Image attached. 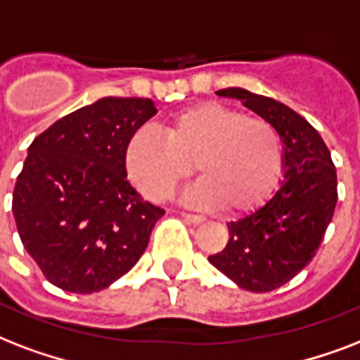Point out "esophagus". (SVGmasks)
<instances>
[{
  "label": "esophagus",
  "mask_w": 360,
  "mask_h": 360,
  "mask_svg": "<svg viewBox=\"0 0 360 360\" xmlns=\"http://www.w3.org/2000/svg\"><path fill=\"white\" fill-rule=\"evenodd\" d=\"M186 221H189V224H202L205 221V218L202 216H197V214H188V212H182L180 214Z\"/></svg>",
  "instance_id": "34e87169"
}]
</instances>
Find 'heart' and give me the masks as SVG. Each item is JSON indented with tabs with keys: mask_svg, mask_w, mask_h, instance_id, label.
<instances>
[{
	"mask_svg": "<svg viewBox=\"0 0 360 360\" xmlns=\"http://www.w3.org/2000/svg\"><path fill=\"white\" fill-rule=\"evenodd\" d=\"M163 133L141 127L124 146L125 174L150 200H165L191 172V161L200 178L184 199L219 205L227 214L255 210L280 180L283 144L266 120L205 101L171 114Z\"/></svg>",
	"mask_w": 360,
	"mask_h": 360,
	"instance_id": "1",
	"label": "heart"
}]
</instances>
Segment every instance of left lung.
Here are the masks:
<instances>
[{
    "mask_svg": "<svg viewBox=\"0 0 360 360\" xmlns=\"http://www.w3.org/2000/svg\"><path fill=\"white\" fill-rule=\"evenodd\" d=\"M238 99L280 133L281 182L263 205L227 224L229 242L210 261L236 285L269 293L295 278L316 255L333 219L336 169L321 135L293 108L244 88L216 91Z\"/></svg>",
    "mask_w": 360,
    "mask_h": 360,
    "instance_id": "1",
    "label": "left lung"
}]
</instances>
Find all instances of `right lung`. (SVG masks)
I'll list each match as a JSON object with an SVG mask.
<instances>
[{"label": "right lung", "instance_id": "right-lung-1", "mask_svg": "<svg viewBox=\"0 0 360 360\" xmlns=\"http://www.w3.org/2000/svg\"><path fill=\"white\" fill-rule=\"evenodd\" d=\"M155 112L152 99L103 97L30 144L13 193L16 229L63 291L88 295L122 278L165 214L136 193L124 169L125 141Z\"/></svg>", "mask_w": 360, "mask_h": 360}]
</instances>
